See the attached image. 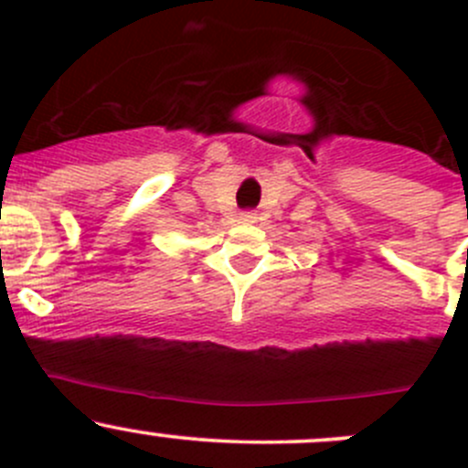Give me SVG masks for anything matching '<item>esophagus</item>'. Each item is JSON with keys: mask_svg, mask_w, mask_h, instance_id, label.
<instances>
[{"mask_svg": "<svg viewBox=\"0 0 468 468\" xmlns=\"http://www.w3.org/2000/svg\"><path fill=\"white\" fill-rule=\"evenodd\" d=\"M256 212H242V217H239V221H242V224H256Z\"/></svg>", "mask_w": 468, "mask_h": 468, "instance_id": "obj_1", "label": "esophagus"}]
</instances>
